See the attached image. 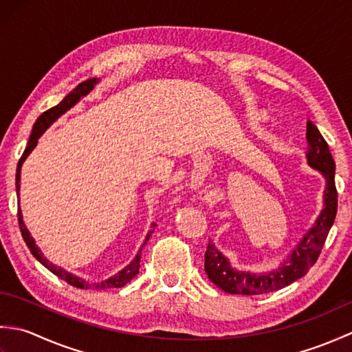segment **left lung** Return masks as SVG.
I'll list each match as a JSON object with an SVG mask.
<instances>
[{
    "mask_svg": "<svg viewBox=\"0 0 352 352\" xmlns=\"http://www.w3.org/2000/svg\"><path fill=\"white\" fill-rule=\"evenodd\" d=\"M305 138H307L309 144L307 151H305L309 166L319 170L325 178L324 208L320 210L313 227L309 228L307 233L298 242L290 256L283 260L278 267L267 272L256 274L237 271L231 266L230 260L208 241L204 256V269L210 281L227 294L261 295L280 290L301 278L316 263L325 239L334 223L336 213H338V190H336L334 183L336 163L322 134L319 133L318 126L311 121L307 122Z\"/></svg>",
    "mask_w": 352,
    "mask_h": 352,
    "instance_id": "1",
    "label": "left lung"
}]
</instances>
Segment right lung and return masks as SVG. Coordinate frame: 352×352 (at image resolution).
<instances>
[{
    "mask_svg": "<svg viewBox=\"0 0 352 352\" xmlns=\"http://www.w3.org/2000/svg\"><path fill=\"white\" fill-rule=\"evenodd\" d=\"M96 83H98V78H89V80L83 81V83H80L76 89H74L72 92H69L68 95H66L65 98H63L60 102H58L56 107H51L50 110L43 111V113H42L39 118H37V121H36V124H34V126H33V131H32V134H30L28 145H27V148H25L24 154H22V157L19 159L18 168H16V195H18V198H19V188H21V184H19V182H21V166H22V163H24V160L28 157V154L32 153L33 149H34V146L37 145V139H39V138L42 136L43 131L47 130L48 126L56 121V119L60 118V116L65 113V111H68L71 107L76 106V104H77L81 98H83V96H86L89 92H91L92 89L95 87ZM18 222H19V228H21L22 237H24V241H25V243H27V246H28V250L32 251L33 256H34L37 260H39L41 263L48 269V271H51L52 274L57 275L58 278L65 280L66 283L71 284V286H74V287H78V289H91V287H92V289H96V290L111 289V287H122V286H125L126 283H129L130 280H133L134 276H136V275L139 274L142 250H139L138 256L134 257V260L131 261V263L126 265V266L122 269V271H119L116 275L110 276L109 280H104V281H101V283L91 284L89 281H86V280H83V278H80V276L74 275V274H71V272H68V271H65V269L58 267V266H56V265H52L51 261H48L47 258L43 257L42 251H41L39 248H37L34 239L32 237V234H30V231L27 230L24 221H22L21 208H18ZM151 227L154 228L155 226H151ZM153 233H154V230H151V231H149V233L146 234L145 242L142 243V248H144L145 243L148 242V239L151 237Z\"/></svg>",
    "mask_w": 352,
    "mask_h": 352,
    "instance_id": "1",
    "label": "right lung"
}]
</instances>
